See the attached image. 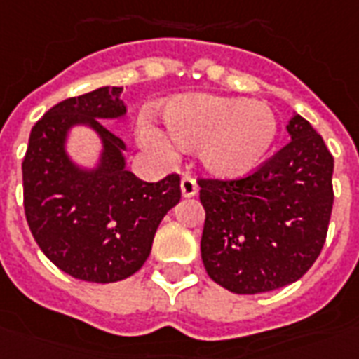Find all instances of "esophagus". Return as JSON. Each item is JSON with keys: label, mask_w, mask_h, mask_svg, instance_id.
Masks as SVG:
<instances>
[{"label": "esophagus", "mask_w": 359, "mask_h": 359, "mask_svg": "<svg viewBox=\"0 0 359 359\" xmlns=\"http://www.w3.org/2000/svg\"><path fill=\"white\" fill-rule=\"evenodd\" d=\"M198 191V185L197 182H195V177L191 176V174H185V176L182 177V193L183 197H195Z\"/></svg>", "instance_id": "esophagus-1"}]
</instances>
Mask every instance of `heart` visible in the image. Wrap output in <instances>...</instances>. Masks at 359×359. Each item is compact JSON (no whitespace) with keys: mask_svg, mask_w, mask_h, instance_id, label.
<instances>
[{"mask_svg":"<svg viewBox=\"0 0 359 359\" xmlns=\"http://www.w3.org/2000/svg\"><path fill=\"white\" fill-rule=\"evenodd\" d=\"M164 120L172 140L185 149L201 147L205 166L219 176L256 168L273 147L277 120L268 104L218 95H185L170 101ZM141 141L168 154L172 141L156 126H143Z\"/></svg>","mask_w":359,"mask_h":359,"instance_id":"heart-1","label":"heart"}]
</instances>
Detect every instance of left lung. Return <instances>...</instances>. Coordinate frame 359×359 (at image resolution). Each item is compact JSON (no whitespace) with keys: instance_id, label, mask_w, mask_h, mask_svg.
Segmentation results:
<instances>
[{"instance_id":"left-lung-1","label":"left lung","mask_w":359,"mask_h":359,"mask_svg":"<svg viewBox=\"0 0 359 359\" xmlns=\"http://www.w3.org/2000/svg\"><path fill=\"white\" fill-rule=\"evenodd\" d=\"M290 141L241 177H201V256L212 281L235 294L281 289L304 276L325 245L333 154L294 114Z\"/></svg>"}]
</instances>
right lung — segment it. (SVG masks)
I'll return each mask as SVG.
<instances>
[{
  "label": "right lung",
  "mask_w": 359,
  "mask_h": 359,
  "mask_svg": "<svg viewBox=\"0 0 359 359\" xmlns=\"http://www.w3.org/2000/svg\"><path fill=\"white\" fill-rule=\"evenodd\" d=\"M122 88L70 97L34 124L22 161L25 214L41 252L65 273L114 283L151 255L161 219L182 198L180 174L147 183L124 168V141L99 118L124 116ZM88 123L104 140L102 166L76 169L64 153L70 125Z\"/></svg>",
  "instance_id": "1"
}]
</instances>
